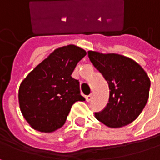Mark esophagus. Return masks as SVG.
I'll use <instances>...</instances> for the list:
<instances>
[{
	"mask_svg": "<svg viewBox=\"0 0 160 160\" xmlns=\"http://www.w3.org/2000/svg\"><path fill=\"white\" fill-rule=\"evenodd\" d=\"M91 100H92V95H91V94L86 96V101H87V102H90Z\"/></svg>",
	"mask_w": 160,
	"mask_h": 160,
	"instance_id": "esophagus-1",
	"label": "esophagus"
}]
</instances>
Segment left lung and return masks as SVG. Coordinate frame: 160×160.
Listing matches in <instances>:
<instances>
[{"label": "left lung", "instance_id": "1", "mask_svg": "<svg viewBox=\"0 0 160 160\" xmlns=\"http://www.w3.org/2000/svg\"><path fill=\"white\" fill-rule=\"evenodd\" d=\"M88 54L109 88L108 103L102 111L95 112L96 119L114 128L131 123L148 101L151 82L147 73L133 59L121 54L93 51Z\"/></svg>", "mask_w": 160, "mask_h": 160}]
</instances>
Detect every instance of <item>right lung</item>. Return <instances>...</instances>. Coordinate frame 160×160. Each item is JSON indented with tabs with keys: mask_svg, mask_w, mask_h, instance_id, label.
Listing matches in <instances>:
<instances>
[{
	"mask_svg": "<svg viewBox=\"0 0 160 160\" xmlns=\"http://www.w3.org/2000/svg\"><path fill=\"white\" fill-rule=\"evenodd\" d=\"M87 52L75 45L54 50L22 82L18 103L24 119L35 129L51 133L64 125L72 106L85 101L79 81L72 77Z\"/></svg>",
	"mask_w": 160,
	"mask_h": 160,
	"instance_id": "obj_1",
	"label": "right lung"
}]
</instances>
